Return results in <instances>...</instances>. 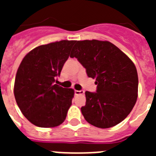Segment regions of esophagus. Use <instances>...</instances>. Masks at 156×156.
Listing matches in <instances>:
<instances>
[{"label":"esophagus","mask_w":156,"mask_h":156,"mask_svg":"<svg viewBox=\"0 0 156 156\" xmlns=\"http://www.w3.org/2000/svg\"><path fill=\"white\" fill-rule=\"evenodd\" d=\"M84 94V90H75V94L76 95H80V94Z\"/></svg>","instance_id":"esophagus-1"}]
</instances>
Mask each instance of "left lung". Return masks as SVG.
Segmentation results:
<instances>
[{
    "label": "left lung",
    "instance_id": "1",
    "mask_svg": "<svg viewBox=\"0 0 156 156\" xmlns=\"http://www.w3.org/2000/svg\"><path fill=\"white\" fill-rule=\"evenodd\" d=\"M71 58H76L88 77L96 79V92L86 91L84 119L93 126L109 128L125 119L137 98L138 76L133 62L108 41H76Z\"/></svg>",
    "mask_w": 156,
    "mask_h": 156
}]
</instances>
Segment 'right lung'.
Instances as JSON below:
<instances>
[{"instance_id": "1", "label": "right lung", "mask_w": 156, "mask_h": 156, "mask_svg": "<svg viewBox=\"0 0 156 156\" xmlns=\"http://www.w3.org/2000/svg\"><path fill=\"white\" fill-rule=\"evenodd\" d=\"M75 41L41 45L23 59L16 73L14 94L22 113L39 127H55L66 119L74 90L55 84Z\"/></svg>"}]
</instances>
